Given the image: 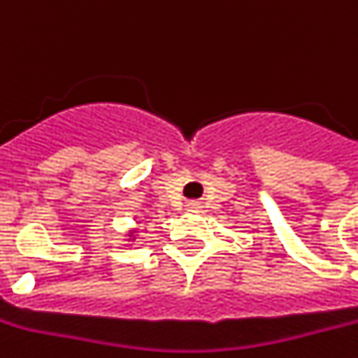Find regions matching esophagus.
<instances>
[{"label": "esophagus", "instance_id": "obj_1", "mask_svg": "<svg viewBox=\"0 0 358 358\" xmlns=\"http://www.w3.org/2000/svg\"><path fill=\"white\" fill-rule=\"evenodd\" d=\"M187 207H189V209H197V203L196 201H192V203L187 205Z\"/></svg>", "mask_w": 358, "mask_h": 358}]
</instances>
